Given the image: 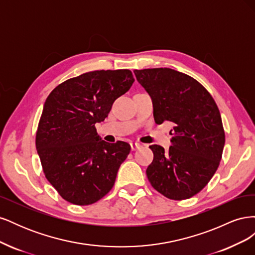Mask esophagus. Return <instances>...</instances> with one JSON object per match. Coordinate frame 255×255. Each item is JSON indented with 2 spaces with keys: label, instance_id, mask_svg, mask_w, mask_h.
<instances>
[{
  "label": "esophagus",
  "instance_id": "1",
  "mask_svg": "<svg viewBox=\"0 0 255 255\" xmlns=\"http://www.w3.org/2000/svg\"><path fill=\"white\" fill-rule=\"evenodd\" d=\"M140 146H141L140 143H138V142H130V149H132V151H135V150H137V149H139Z\"/></svg>",
  "mask_w": 255,
  "mask_h": 255
}]
</instances>
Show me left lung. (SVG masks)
<instances>
[{
	"label": "left lung",
	"mask_w": 255,
	"mask_h": 255,
	"mask_svg": "<svg viewBox=\"0 0 255 255\" xmlns=\"http://www.w3.org/2000/svg\"><path fill=\"white\" fill-rule=\"evenodd\" d=\"M148 92L157 125L170 121L169 151L150 145L154 158L146 176L154 189L172 200L195 196L217 170L225 146L221 116L213 97L191 76L170 68L134 71Z\"/></svg>",
	"instance_id": "obj_1"
}]
</instances>
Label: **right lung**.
<instances>
[{
	"label": "right lung",
	"instance_id": "obj_1",
	"mask_svg": "<svg viewBox=\"0 0 255 255\" xmlns=\"http://www.w3.org/2000/svg\"><path fill=\"white\" fill-rule=\"evenodd\" d=\"M134 81L127 69L91 71L61 83L45 100L36 149L45 177L66 201L89 205L113 188L130 146L102 140L95 125Z\"/></svg>",
	"mask_w": 255,
	"mask_h": 255
}]
</instances>
